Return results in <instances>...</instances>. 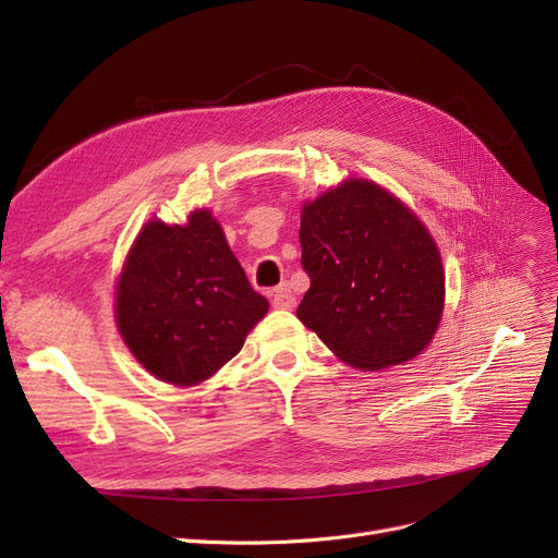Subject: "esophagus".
Returning a JSON list of instances; mask_svg holds the SVG:
<instances>
[{
    "instance_id": "34e87169",
    "label": "esophagus",
    "mask_w": 558,
    "mask_h": 558,
    "mask_svg": "<svg viewBox=\"0 0 558 558\" xmlns=\"http://www.w3.org/2000/svg\"><path fill=\"white\" fill-rule=\"evenodd\" d=\"M271 299H274V305H276V307H284V311H290V307L296 305V296L292 294L290 284H287V282H282V284L276 287V290L271 292Z\"/></svg>"
}]
</instances>
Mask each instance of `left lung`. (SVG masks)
I'll return each instance as SVG.
<instances>
[{
  "instance_id": "8db88e82",
  "label": "left lung",
  "mask_w": 558,
  "mask_h": 558,
  "mask_svg": "<svg viewBox=\"0 0 558 558\" xmlns=\"http://www.w3.org/2000/svg\"><path fill=\"white\" fill-rule=\"evenodd\" d=\"M311 278L296 317L344 363L381 369L414 359L444 311V266L423 222L373 181H344L301 214Z\"/></svg>"
}]
</instances>
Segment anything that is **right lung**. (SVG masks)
<instances>
[{
    "instance_id": "add662e5",
    "label": "right lung",
    "mask_w": 558,
    "mask_h": 558,
    "mask_svg": "<svg viewBox=\"0 0 558 558\" xmlns=\"http://www.w3.org/2000/svg\"><path fill=\"white\" fill-rule=\"evenodd\" d=\"M266 311L209 211L183 227L151 220L117 290V326L133 356L177 386L209 379L234 359Z\"/></svg>"
}]
</instances>
